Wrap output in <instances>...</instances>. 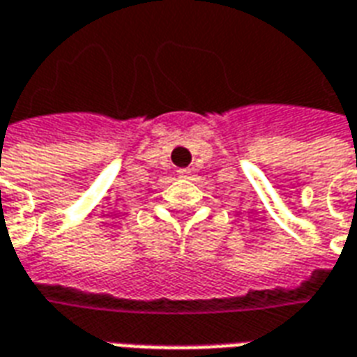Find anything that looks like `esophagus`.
Instances as JSON below:
<instances>
[{
	"label": "esophagus",
	"mask_w": 357,
	"mask_h": 357,
	"mask_svg": "<svg viewBox=\"0 0 357 357\" xmlns=\"http://www.w3.org/2000/svg\"><path fill=\"white\" fill-rule=\"evenodd\" d=\"M178 176L183 179H189L191 178V170L189 168H181V170H178Z\"/></svg>",
	"instance_id": "esophagus-1"
}]
</instances>
